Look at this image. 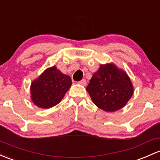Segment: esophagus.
I'll return each mask as SVG.
<instances>
[{
    "mask_svg": "<svg viewBox=\"0 0 160 160\" xmlns=\"http://www.w3.org/2000/svg\"><path fill=\"white\" fill-rule=\"evenodd\" d=\"M79 83L83 86H86V84H87V80H86L85 79H83V80H81L80 82H79Z\"/></svg>",
    "mask_w": 160,
    "mask_h": 160,
    "instance_id": "1",
    "label": "esophagus"
}]
</instances>
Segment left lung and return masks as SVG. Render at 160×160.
Returning a JSON list of instances; mask_svg holds the SVG:
<instances>
[{
  "mask_svg": "<svg viewBox=\"0 0 160 160\" xmlns=\"http://www.w3.org/2000/svg\"><path fill=\"white\" fill-rule=\"evenodd\" d=\"M87 90L94 104L107 112L122 108L133 93L128 75L112 63L100 67L90 80Z\"/></svg>",
  "mask_w": 160,
  "mask_h": 160,
  "instance_id": "left-lung-1",
  "label": "left lung"
}]
</instances>
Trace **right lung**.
Segmentation results:
<instances>
[{
	"label": "right lung",
	"mask_w": 160,
	"mask_h": 160,
	"mask_svg": "<svg viewBox=\"0 0 160 160\" xmlns=\"http://www.w3.org/2000/svg\"><path fill=\"white\" fill-rule=\"evenodd\" d=\"M71 84L69 76L62 73L56 67H52L31 83V99L40 108H50L61 101Z\"/></svg>",
	"instance_id": "obj_1"
}]
</instances>
